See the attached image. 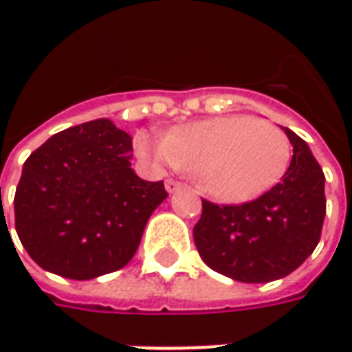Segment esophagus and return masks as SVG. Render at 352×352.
<instances>
[{
	"label": "esophagus",
	"instance_id": "1",
	"mask_svg": "<svg viewBox=\"0 0 352 352\" xmlns=\"http://www.w3.org/2000/svg\"><path fill=\"white\" fill-rule=\"evenodd\" d=\"M166 192L168 194H174V192H180L184 188V184L182 182H178V180H174V178H170V180H166Z\"/></svg>",
	"mask_w": 352,
	"mask_h": 352
}]
</instances>
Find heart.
<instances>
[{
  "mask_svg": "<svg viewBox=\"0 0 352 352\" xmlns=\"http://www.w3.org/2000/svg\"><path fill=\"white\" fill-rule=\"evenodd\" d=\"M137 155L155 164L196 170L199 186L219 201H249L284 176L292 144L282 129L250 116L211 117L174 129L166 139L139 135Z\"/></svg>",
  "mask_w": 352,
  "mask_h": 352,
  "instance_id": "1",
  "label": "heart"
}]
</instances>
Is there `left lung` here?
<instances>
[{"label":"left lung","mask_w":352,"mask_h":352,"mask_svg":"<svg viewBox=\"0 0 352 352\" xmlns=\"http://www.w3.org/2000/svg\"><path fill=\"white\" fill-rule=\"evenodd\" d=\"M294 155L282 180L239 206L201 199L194 243L204 263L239 282L288 276L316 250L325 219V176L309 146L290 129Z\"/></svg>","instance_id":"obj_1"}]
</instances>
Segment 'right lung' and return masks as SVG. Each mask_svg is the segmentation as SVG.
<instances>
[{"instance_id":"right-lung-1","label":"right lung","mask_w":352,"mask_h":352,"mask_svg":"<svg viewBox=\"0 0 352 352\" xmlns=\"http://www.w3.org/2000/svg\"><path fill=\"white\" fill-rule=\"evenodd\" d=\"M133 139L109 119L64 129L23 164L15 229L41 268L70 280L116 272L139 249L162 182L131 168Z\"/></svg>"}]
</instances>
